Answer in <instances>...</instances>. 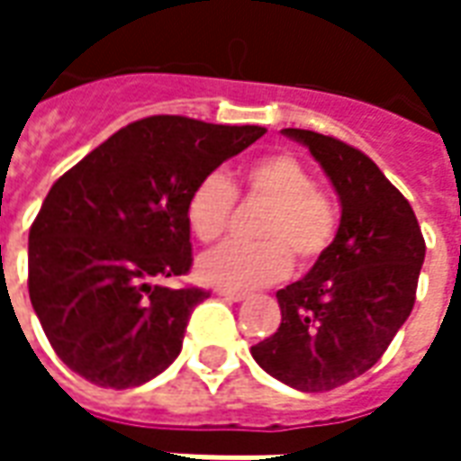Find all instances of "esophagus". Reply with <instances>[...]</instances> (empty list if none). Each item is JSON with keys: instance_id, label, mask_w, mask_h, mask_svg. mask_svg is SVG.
<instances>
[{"instance_id": "1", "label": "esophagus", "mask_w": 461, "mask_h": 461, "mask_svg": "<svg viewBox=\"0 0 461 461\" xmlns=\"http://www.w3.org/2000/svg\"><path fill=\"white\" fill-rule=\"evenodd\" d=\"M217 296H221V299H227V301H234V303L249 299V294H241V291H227V289L217 291Z\"/></svg>"}]
</instances>
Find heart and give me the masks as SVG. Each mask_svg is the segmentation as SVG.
<instances>
[{
    "mask_svg": "<svg viewBox=\"0 0 461 461\" xmlns=\"http://www.w3.org/2000/svg\"><path fill=\"white\" fill-rule=\"evenodd\" d=\"M241 182L249 200L269 202L257 224L261 241H224L202 254L197 274L210 286L247 294L284 279L291 257L301 267L319 261L336 240L339 210L326 192L316 190V177L291 152L254 160ZM234 204L237 190L230 177L210 172L187 197V227L200 241L220 240L230 227Z\"/></svg>",
    "mask_w": 461,
    "mask_h": 461,
    "instance_id": "heart-1",
    "label": "heart"
}]
</instances>
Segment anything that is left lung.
Returning <instances> with one entry per match:
<instances>
[{
    "label": "left lung",
    "instance_id": "left-lung-1",
    "mask_svg": "<svg viewBox=\"0 0 461 461\" xmlns=\"http://www.w3.org/2000/svg\"><path fill=\"white\" fill-rule=\"evenodd\" d=\"M340 200L336 240L303 279L276 291L279 330L251 346L271 377L301 393H326L375 366L415 306L425 240L410 202L353 145L301 128Z\"/></svg>",
    "mask_w": 461,
    "mask_h": 461
}]
</instances>
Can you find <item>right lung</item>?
Here are the masks:
<instances>
[{
	"mask_svg": "<svg viewBox=\"0 0 461 461\" xmlns=\"http://www.w3.org/2000/svg\"><path fill=\"white\" fill-rule=\"evenodd\" d=\"M264 132L150 115L54 182L29 230V299L74 373L125 390L180 356L192 309L210 296L160 284L192 267L187 197Z\"/></svg>",
	"mask_w": 461,
	"mask_h": 461,
	"instance_id": "obj_1",
	"label": "right lung"
}]
</instances>
